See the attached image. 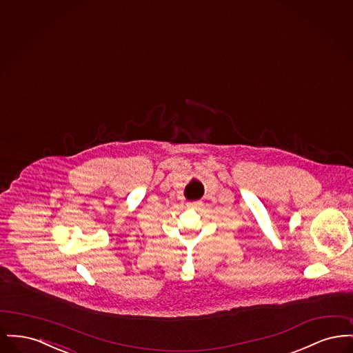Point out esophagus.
<instances>
[{
  "instance_id": "obj_1",
  "label": "esophagus",
  "mask_w": 353,
  "mask_h": 353,
  "mask_svg": "<svg viewBox=\"0 0 353 353\" xmlns=\"http://www.w3.org/2000/svg\"><path fill=\"white\" fill-rule=\"evenodd\" d=\"M189 205H190V206H193V208H201L202 202L201 201L189 202Z\"/></svg>"
}]
</instances>
